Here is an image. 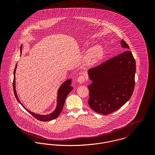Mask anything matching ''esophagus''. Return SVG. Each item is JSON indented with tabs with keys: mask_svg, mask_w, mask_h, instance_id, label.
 <instances>
[{
	"mask_svg": "<svg viewBox=\"0 0 155 155\" xmlns=\"http://www.w3.org/2000/svg\"><path fill=\"white\" fill-rule=\"evenodd\" d=\"M77 80H78V82H79L80 84H82V83H84V82H85V78L84 76L81 75V76H79Z\"/></svg>",
	"mask_w": 155,
	"mask_h": 155,
	"instance_id": "1",
	"label": "esophagus"
}]
</instances>
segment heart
Wrapping results in <instances>:
<instances>
[{
    "mask_svg": "<svg viewBox=\"0 0 155 155\" xmlns=\"http://www.w3.org/2000/svg\"><path fill=\"white\" fill-rule=\"evenodd\" d=\"M103 54V49L100 46H95L90 48L85 55V64L88 66L94 65L102 57Z\"/></svg>",
    "mask_w": 155,
    "mask_h": 155,
    "instance_id": "heart-1",
    "label": "heart"
}]
</instances>
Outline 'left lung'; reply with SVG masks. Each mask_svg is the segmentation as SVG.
Returning <instances> with one entry per match:
<instances>
[{"instance_id": "obj_1", "label": "left lung", "mask_w": 155, "mask_h": 155, "mask_svg": "<svg viewBox=\"0 0 155 155\" xmlns=\"http://www.w3.org/2000/svg\"><path fill=\"white\" fill-rule=\"evenodd\" d=\"M123 48L130 49L122 40ZM135 60L130 51L88 70L92 81L88 86L89 106L97 113L107 115L120 109L133 95L135 87Z\"/></svg>"}]
</instances>
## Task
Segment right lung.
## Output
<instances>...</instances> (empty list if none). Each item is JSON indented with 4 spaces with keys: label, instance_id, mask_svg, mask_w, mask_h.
<instances>
[{
    "label": "right lung",
    "instance_id": "1",
    "mask_svg": "<svg viewBox=\"0 0 155 155\" xmlns=\"http://www.w3.org/2000/svg\"><path fill=\"white\" fill-rule=\"evenodd\" d=\"M17 68V64L15 67L14 69V81H13V88H14V95L15 97L16 98V99L17 100V101L21 104L22 107L26 110L28 111V112H29L35 118H36V119L44 122V121H48V120H51L52 119H54L57 117H58L59 114H60L61 111L62 110L63 106H64V104L66 100L67 96V95L70 93V92L73 90V88L72 87L70 86L71 84V79H69L68 81H67L66 82H64L60 87V88L58 89V97H57V106L56 109L55 111L49 114H47L45 116H43V115H39L38 114H35L31 111H30L28 110L27 109H25L22 104L21 103L20 101L19 100V99L18 98L17 95V92H16V90H15V70Z\"/></svg>",
    "mask_w": 155,
    "mask_h": 155
}]
</instances>
